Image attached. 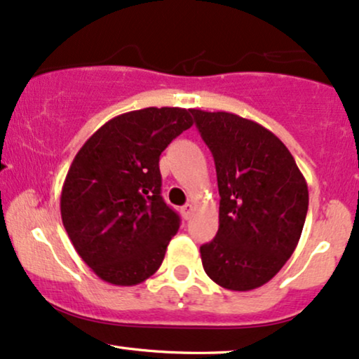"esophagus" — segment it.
I'll list each match as a JSON object with an SVG mask.
<instances>
[{
    "mask_svg": "<svg viewBox=\"0 0 359 359\" xmlns=\"http://www.w3.org/2000/svg\"><path fill=\"white\" fill-rule=\"evenodd\" d=\"M193 213H194V206L189 205V203H188V205H184L183 208H181V215H183L184 219L191 218Z\"/></svg>",
    "mask_w": 359,
    "mask_h": 359,
    "instance_id": "esophagus-1",
    "label": "esophagus"
}]
</instances>
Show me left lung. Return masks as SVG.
<instances>
[{"label": "left lung", "instance_id": "left-lung-1", "mask_svg": "<svg viewBox=\"0 0 359 359\" xmlns=\"http://www.w3.org/2000/svg\"><path fill=\"white\" fill-rule=\"evenodd\" d=\"M213 153L219 228L200 248L216 285L250 291L268 283L293 255L308 213V184L283 141L251 119L189 109Z\"/></svg>", "mask_w": 359, "mask_h": 359}]
</instances>
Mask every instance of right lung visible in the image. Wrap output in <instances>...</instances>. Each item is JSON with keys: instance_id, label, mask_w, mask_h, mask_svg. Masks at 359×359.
Returning a JSON list of instances; mask_svg holds the SVG:
<instances>
[{"instance_id": "right-lung-1", "label": "right lung", "mask_w": 359, "mask_h": 359, "mask_svg": "<svg viewBox=\"0 0 359 359\" xmlns=\"http://www.w3.org/2000/svg\"><path fill=\"white\" fill-rule=\"evenodd\" d=\"M191 126L189 109H136L104 123L74 156L61 189V219L103 281L135 286L161 266L180 216L161 196L159 154Z\"/></svg>"}]
</instances>
